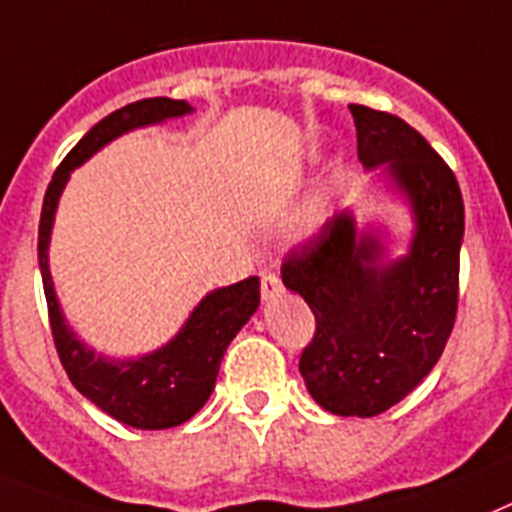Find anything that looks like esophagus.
Masks as SVG:
<instances>
[{"instance_id":"esophagus-1","label":"esophagus","mask_w":512,"mask_h":512,"mask_svg":"<svg viewBox=\"0 0 512 512\" xmlns=\"http://www.w3.org/2000/svg\"><path fill=\"white\" fill-rule=\"evenodd\" d=\"M263 299H276L278 294L284 292V286H281V278H278V273H273V270H263Z\"/></svg>"}]
</instances>
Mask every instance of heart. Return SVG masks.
<instances>
[{"instance_id": "obj_1", "label": "heart", "mask_w": 512, "mask_h": 512, "mask_svg": "<svg viewBox=\"0 0 512 512\" xmlns=\"http://www.w3.org/2000/svg\"><path fill=\"white\" fill-rule=\"evenodd\" d=\"M318 213H321V202H313V205L307 207V213H305L307 223H313V220H318Z\"/></svg>"}]
</instances>
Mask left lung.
Returning <instances> with one entry per match:
<instances>
[{
	"mask_svg": "<svg viewBox=\"0 0 512 512\" xmlns=\"http://www.w3.org/2000/svg\"><path fill=\"white\" fill-rule=\"evenodd\" d=\"M357 157L410 213L407 252L389 257V231L342 210L284 260L286 289L315 315L299 373L323 410L371 418L407 397L442 357L458 313L463 194L431 144L389 112L350 105Z\"/></svg>",
	"mask_w": 512,
	"mask_h": 512,
	"instance_id": "1",
	"label": "left lung"
}]
</instances>
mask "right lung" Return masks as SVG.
<instances>
[{"label": "right lung", "instance_id": "add662e5", "mask_svg": "<svg viewBox=\"0 0 512 512\" xmlns=\"http://www.w3.org/2000/svg\"><path fill=\"white\" fill-rule=\"evenodd\" d=\"M194 107L184 99H139L102 118L89 134L70 149V155L54 170L44 194L39 223V268L47 294L49 323L60 363L78 392L110 418L134 429L160 431L181 426L202 410L215 389L220 360L228 344L260 307V278H244L239 284L207 292L191 310L184 326L168 342L139 357H107L83 342L70 328L54 292L49 270L54 213L70 181V173L105 149L118 136L136 128L157 126L170 118L191 115Z\"/></svg>", "mask_w": 512, "mask_h": 512}]
</instances>
